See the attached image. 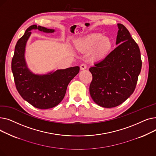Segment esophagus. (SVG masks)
I'll list each match as a JSON object with an SVG mask.
<instances>
[{"instance_id": "34e87169", "label": "esophagus", "mask_w": 156, "mask_h": 156, "mask_svg": "<svg viewBox=\"0 0 156 156\" xmlns=\"http://www.w3.org/2000/svg\"><path fill=\"white\" fill-rule=\"evenodd\" d=\"M87 69V65L85 64H82L80 66V69L81 70H84Z\"/></svg>"}]
</instances>
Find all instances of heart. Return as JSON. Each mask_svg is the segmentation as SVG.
<instances>
[{"label": "heart", "instance_id": "1", "mask_svg": "<svg viewBox=\"0 0 156 156\" xmlns=\"http://www.w3.org/2000/svg\"><path fill=\"white\" fill-rule=\"evenodd\" d=\"M75 47L81 52L93 51V59L100 60L108 55L112 47V42L109 38L104 37L101 34H94L78 40Z\"/></svg>", "mask_w": 156, "mask_h": 156}]
</instances>
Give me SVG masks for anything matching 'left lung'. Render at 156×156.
<instances>
[{
	"mask_svg": "<svg viewBox=\"0 0 156 156\" xmlns=\"http://www.w3.org/2000/svg\"><path fill=\"white\" fill-rule=\"evenodd\" d=\"M118 47L89 69L93 77L90 94L97 105L106 108L116 107L133 93L142 68L138 45L124 25L118 23Z\"/></svg>",
	"mask_w": 156,
	"mask_h": 156,
	"instance_id": "8db88e82",
	"label": "left lung"
}]
</instances>
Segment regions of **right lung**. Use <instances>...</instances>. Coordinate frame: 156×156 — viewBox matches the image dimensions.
<instances>
[{
    "label": "right lung",
    "mask_w": 156,
    "mask_h": 156,
    "mask_svg": "<svg viewBox=\"0 0 156 156\" xmlns=\"http://www.w3.org/2000/svg\"><path fill=\"white\" fill-rule=\"evenodd\" d=\"M32 30L54 33L55 30L34 24L30 27L15 46L11 68L17 90L24 100L34 107L47 109L55 107L64 99L68 84L79 73L80 67L57 69L44 75L33 73L28 68L25 48Z\"/></svg>",
    "instance_id": "1"
}]
</instances>
